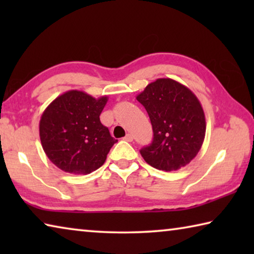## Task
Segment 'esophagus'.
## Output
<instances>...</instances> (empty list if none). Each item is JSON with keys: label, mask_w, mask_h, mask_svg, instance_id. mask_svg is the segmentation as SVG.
Here are the masks:
<instances>
[{"label": "esophagus", "mask_w": 254, "mask_h": 254, "mask_svg": "<svg viewBox=\"0 0 254 254\" xmlns=\"http://www.w3.org/2000/svg\"><path fill=\"white\" fill-rule=\"evenodd\" d=\"M124 140L127 141V142H132V141H133V135L131 134V133H127V134L124 136Z\"/></svg>", "instance_id": "obj_1"}]
</instances>
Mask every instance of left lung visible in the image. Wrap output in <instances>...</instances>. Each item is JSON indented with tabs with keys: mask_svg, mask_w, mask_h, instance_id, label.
Returning <instances> with one entry per match:
<instances>
[{
	"mask_svg": "<svg viewBox=\"0 0 254 254\" xmlns=\"http://www.w3.org/2000/svg\"><path fill=\"white\" fill-rule=\"evenodd\" d=\"M136 100L147 110L153 140L140 150L145 162L165 171L188 165L203 145L206 132L204 110L187 86L171 78L150 83Z\"/></svg>",
	"mask_w": 254,
	"mask_h": 254,
	"instance_id": "1",
	"label": "left lung"
}]
</instances>
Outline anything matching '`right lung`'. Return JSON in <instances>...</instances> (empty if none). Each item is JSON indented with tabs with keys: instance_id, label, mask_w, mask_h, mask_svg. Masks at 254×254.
<instances>
[{
	"instance_id": "add662e5",
	"label": "right lung",
	"mask_w": 254,
	"mask_h": 254,
	"mask_svg": "<svg viewBox=\"0 0 254 254\" xmlns=\"http://www.w3.org/2000/svg\"><path fill=\"white\" fill-rule=\"evenodd\" d=\"M107 100L72 89L47 106L39 123L40 141L47 157L59 169L87 175L105 162L118 142L100 121Z\"/></svg>"
}]
</instances>
